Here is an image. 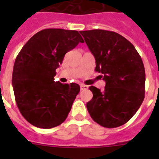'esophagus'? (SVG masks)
Returning <instances> with one entry per match:
<instances>
[{"instance_id": "34e87169", "label": "esophagus", "mask_w": 159, "mask_h": 159, "mask_svg": "<svg viewBox=\"0 0 159 159\" xmlns=\"http://www.w3.org/2000/svg\"><path fill=\"white\" fill-rule=\"evenodd\" d=\"M88 89V87L87 85H84V84H81L80 85V90L81 91H84V90Z\"/></svg>"}]
</instances>
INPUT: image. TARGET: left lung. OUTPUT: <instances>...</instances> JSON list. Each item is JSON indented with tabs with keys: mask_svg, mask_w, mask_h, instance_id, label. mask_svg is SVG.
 I'll use <instances>...</instances> for the list:
<instances>
[{
	"mask_svg": "<svg viewBox=\"0 0 159 159\" xmlns=\"http://www.w3.org/2000/svg\"><path fill=\"white\" fill-rule=\"evenodd\" d=\"M95 59V71L102 74L104 90L94 86L87 108L94 121L115 128L130 120L145 97V68L135 48L123 36L111 31H80Z\"/></svg>",
	"mask_w": 159,
	"mask_h": 159,
	"instance_id": "obj_1",
	"label": "left lung"
}]
</instances>
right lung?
Returning a JSON list of instances; mask_svg holds the SVG:
<instances>
[{
	"mask_svg": "<svg viewBox=\"0 0 159 159\" xmlns=\"http://www.w3.org/2000/svg\"><path fill=\"white\" fill-rule=\"evenodd\" d=\"M84 43L77 31L47 29L25 43L14 63L12 84L16 105L29 123L39 128L57 127L67 119L80 88L56 82V70L67 52Z\"/></svg>",
	"mask_w": 159,
	"mask_h": 159,
	"instance_id": "1",
	"label": "right lung"
}]
</instances>
